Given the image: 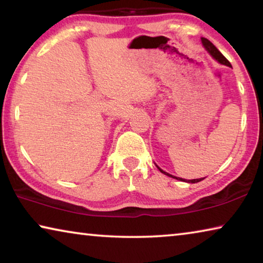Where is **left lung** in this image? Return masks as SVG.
I'll return each mask as SVG.
<instances>
[{"label": "left lung", "mask_w": 263, "mask_h": 263, "mask_svg": "<svg viewBox=\"0 0 263 263\" xmlns=\"http://www.w3.org/2000/svg\"><path fill=\"white\" fill-rule=\"evenodd\" d=\"M202 43H203V45H204V47L206 48V51L210 53V54L215 58V59L218 61V62H220V64H222V65H226V66H231V64H230V61L226 59V58L221 54V53L219 52V50H218V48L213 45V44L209 41V39H206V38H202ZM158 167V166H157ZM159 168V167H158ZM159 171L161 172V173H163L164 175H167V176H171V177H173V179H176V180H180V181H184V182H189V183H197V182H199V181H202L203 179H195V180H190V181H185V180H183V179H181V177H176V176H173V175H171V174H168V173H166V172H163L162 169H160L159 168Z\"/></svg>", "instance_id": "obj_1"}]
</instances>
